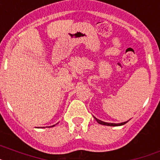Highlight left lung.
Segmentation results:
<instances>
[{
	"label": "left lung",
	"mask_w": 160,
	"mask_h": 160,
	"mask_svg": "<svg viewBox=\"0 0 160 160\" xmlns=\"http://www.w3.org/2000/svg\"><path fill=\"white\" fill-rule=\"evenodd\" d=\"M95 119H96L97 122H98V123H100V124H102V125H107V126H120V125H123V124H125V123L128 122V121H126V122H123V123H107V122L102 121V120H100V119H97V118H95Z\"/></svg>",
	"instance_id": "8db88e82"
}]
</instances>
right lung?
I'll return each instance as SVG.
<instances>
[{
	"label": "right lung",
	"instance_id": "obj_1",
	"mask_svg": "<svg viewBox=\"0 0 160 160\" xmlns=\"http://www.w3.org/2000/svg\"><path fill=\"white\" fill-rule=\"evenodd\" d=\"M53 126H54V125H53Z\"/></svg>",
	"mask_w": 160,
	"mask_h": 160
}]
</instances>
